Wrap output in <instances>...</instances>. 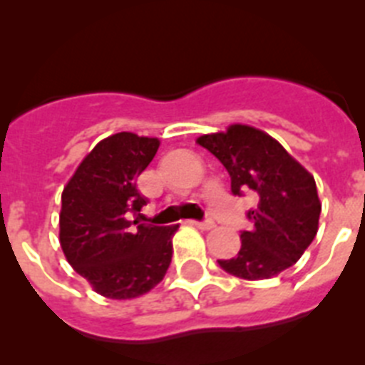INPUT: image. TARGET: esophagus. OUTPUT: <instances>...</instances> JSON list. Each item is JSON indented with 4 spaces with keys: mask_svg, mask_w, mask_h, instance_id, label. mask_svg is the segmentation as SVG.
Segmentation results:
<instances>
[{
    "mask_svg": "<svg viewBox=\"0 0 365 365\" xmlns=\"http://www.w3.org/2000/svg\"><path fill=\"white\" fill-rule=\"evenodd\" d=\"M193 225L201 230H212L215 227V222L212 219H205V221H193Z\"/></svg>",
    "mask_w": 365,
    "mask_h": 365,
    "instance_id": "obj_1",
    "label": "esophagus"
}]
</instances>
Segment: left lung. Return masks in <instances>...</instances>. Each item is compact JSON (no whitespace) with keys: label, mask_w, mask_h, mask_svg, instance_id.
<instances>
[{"label":"left lung","mask_w":365,"mask_h":365,"mask_svg":"<svg viewBox=\"0 0 365 365\" xmlns=\"http://www.w3.org/2000/svg\"><path fill=\"white\" fill-rule=\"evenodd\" d=\"M202 148L227 168L232 193H252L247 212L250 230H241V248L219 267L235 278L267 279L292 267L318 232L322 205L314 177L270 135L234 124L227 133L202 135Z\"/></svg>","instance_id":"obj_1"}]
</instances>
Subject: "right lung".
<instances>
[{
	"label": "right lung",
	"mask_w": 365,
	"mask_h": 365,
	"mask_svg": "<svg viewBox=\"0 0 365 365\" xmlns=\"http://www.w3.org/2000/svg\"><path fill=\"white\" fill-rule=\"evenodd\" d=\"M157 150V138L128 131L111 135L93 148L63 188L62 250L71 267L106 298L146 294L172 263V237L179 225H138L133 230L137 222L128 221L148 205L137 179Z\"/></svg>",
	"instance_id": "right-lung-1"
}]
</instances>
